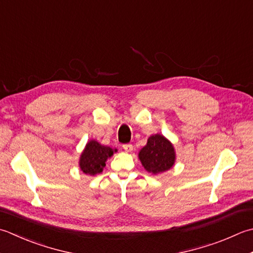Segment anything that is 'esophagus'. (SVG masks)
Instances as JSON below:
<instances>
[{
	"mask_svg": "<svg viewBox=\"0 0 253 253\" xmlns=\"http://www.w3.org/2000/svg\"><path fill=\"white\" fill-rule=\"evenodd\" d=\"M123 149L125 150L126 152H131L132 149H133V147H132V145H130V143H126V145L123 146Z\"/></svg>",
	"mask_w": 253,
	"mask_h": 253,
	"instance_id": "obj_1",
	"label": "esophagus"
}]
</instances>
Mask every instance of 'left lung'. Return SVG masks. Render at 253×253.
I'll return each mask as SVG.
<instances>
[{"mask_svg":"<svg viewBox=\"0 0 253 253\" xmlns=\"http://www.w3.org/2000/svg\"><path fill=\"white\" fill-rule=\"evenodd\" d=\"M138 158L147 172L153 175L170 170L174 166L176 155L173 143L161 133H155L147 140Z\"/></svg>","mask_w":253,"mask_h":253,"instance_id":"8db88e82","label":"left lung"}]
</instances>
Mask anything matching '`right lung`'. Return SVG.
Listing matches in <instances>:
<instances>
[{
    "label": "right lung",
    "mask_w": 253,
    "mask_h": 253,
    "mask_svg": "<svg viewBox=\"0 0 253 253\" xmlns=\"http://www.w3.org/2000/svg\"><path fill=\"white\" fill-rule=\"evenodd\" d=\"M115 152H117V149L101 145L95 139L87 141L79 159L80 170L91 176L98 174L106 166L105 162L108 158H111Z\"/></svg>",
    "instance_id": "1"
}]
</instances>
